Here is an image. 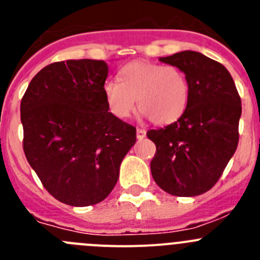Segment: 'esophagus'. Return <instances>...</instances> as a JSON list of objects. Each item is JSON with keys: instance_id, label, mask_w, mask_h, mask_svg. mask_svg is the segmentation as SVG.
I'll use <instances>...</instances> for the list:
<instances>
[{"instance_id": "1", "label": "esophagus", "mask_w": 260, "mask_h": 260, "mask_svg": "<svg viewBox=\"0 0 260 260\" xmlns=\"http://www.w3.org/2000/svg\"><path fill=\"white\" fill-rule=\"evenodd\" d=\"M146 134H147V132L144 130V128H137V138L139 140H142L143 138L146 137Z\"/></svg>"}]
</instances>
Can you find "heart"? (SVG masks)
<instances>
[{"label":"heart","mask_w":260,"mask_h":260,"mask_svg":"<svg viewBox=\"0 0 260 260\" xmlns=\"http://www.w3.org/2000/svg\"><path fill=\"white\" fill-rule=\"evenodd\" d=\"M118 80L103 85L107 106L117 118H127L138 108L156 125H169L183 116L189 102V83L174 66L133 61L122 67Z\"/></svg>","instance_id":"obj_1"}]
</instances>
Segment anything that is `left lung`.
I'll list each match as a JSON object with an SVG mask.
<instances>
[{
  "label": "left lung",
  "instance_id": "1",
  "mask_svg": "<svg viewBox=\"0 0 260 260\" xmlns=\"http://www.w3.org/2000/svg\"><path fill=\"white\" fill-rule=\"evenodd\" d=\"M159 61L184 72L189 102L179 120L147 133L156 144L152 177L173 196H199L214 187L235 154L241 98L227 68L201 52L187 50Z\"/></svg>",
  "mask_w": 260,
  "mask_h": 260
}]
</instances>
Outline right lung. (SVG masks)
Returning <instances> with one entry per match:
<instances>
[{"label":"right lung","mask_w":260,"mask_h":260,"mask_svg":"<svg viewBox=\"0 0 260 260\" xmlns=\"http://www.w3.org/2000/svg\"><path fill=\"white\" fill-rule=\"evenodd\" d=\"M108 66L80 59L51 63L32 78L20 103L23 149L46 190L71 206L112 192L137 128L108 112Z\"/></svg>","instance_id":"right-lung-1"}]
</instances>
